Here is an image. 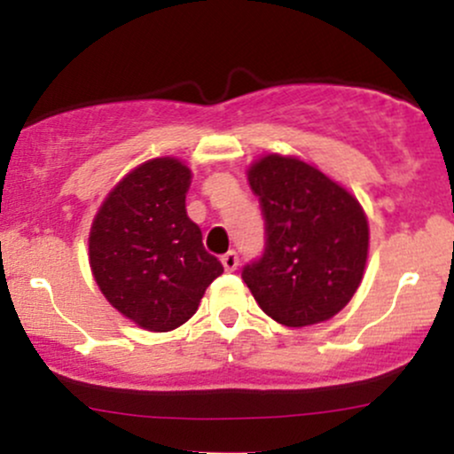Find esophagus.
I'll return each instance as SVG.
<instances>
[{
  "label": "esophagus",
  "instance_id": "34e87169",
  "mask_svg": "<svg viewBox=\"0 0 454 454\" xmlns=\"http://www.w3.org/2000/svg\"><path fill=\"white\" fill-rule=\"evenodd\" d=\"M222 264H223V269L226 270H234L239 267V254L234 252V249H231V252H226L222 256Z\"/></svg>",
  "mask_w": 454,
  "mask_h": 454
}]
</instances>
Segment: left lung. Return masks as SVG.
<instances>
[{
  "instance_id": "obj_1",
  "label": "left lung",
  "mask_w": 454,
  "mask_h": 454,
  "mask_svg": "<svg viewBox=\"0 0 454 454\" xmlns=\"http://www.w3.org/2000/svg\"><path fill=\"white\" fill-rule=\"evenodd\" d=\"M264 217L262 256L241 278L267 316L307 326L341 311L367 262V217L352 194L314 166L267 155L249 168Z\"/></svg>"
}]
</instances>
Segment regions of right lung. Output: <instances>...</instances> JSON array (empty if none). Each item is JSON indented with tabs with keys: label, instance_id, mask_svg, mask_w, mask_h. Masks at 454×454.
I'll return each mask as SVG.
<instances>
[{
	"label": "right lung",
	"instance_id": "obj_1",
	"mask_svg": "<svg viewBox=\"0 0 454 454\" xmlns=\"http://www.w3.org/2000/svg\"><path fill=\"white\" fill-rule=\"evenodd\" d=\"M190 179L179 160H151L119 181L91 226L90 262L102 294L147 331L190 320L223 273L185 213Z\"/></svg>",
	"mask_w": 454,
	"mask_h": 454
}]
</instances>
